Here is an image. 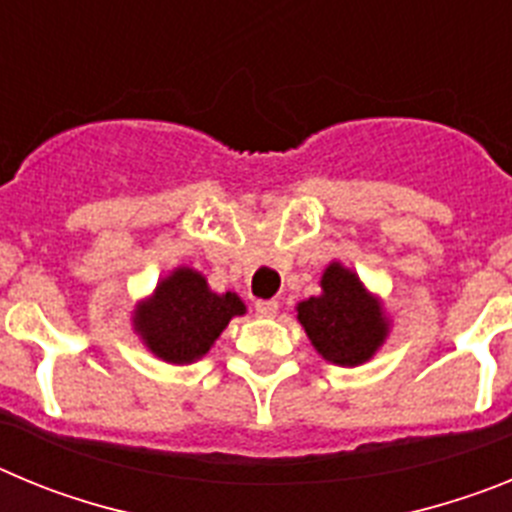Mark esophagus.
<instances>
[{"label": "esophagus", "instance_id": "esophagus-1", "mask_svg": "<svg viewBox=\"0 0 512 512\" xmlns=\"http://www.w3.org/2000/svg\"><path fill=\"white\" fill-rule=\"evenodd\" d=\"M277 310H279L277 300H256V315H259V318H274Z\"/></svg>", "mask_w": 512, "mask_h": 512}]
</instances>
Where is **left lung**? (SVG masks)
Masks as SVG:
<instances>
[{"label":"left lung","mask_w":512,"mask_h":512,"mask_svg":"<svg viewBox=\"0 0 512 512\" xmlns=\"http://www.w3.org/2000/svg\"><path fill=\"white\" fill-rule=\"evenodd\" d=\"M320 287L323 295L297 305V320L315 351L338 366H359L372 359L390 333L382 302L338 261L323 271Z\"/></svg>","instance_id":"obj_1"}]
</instances>
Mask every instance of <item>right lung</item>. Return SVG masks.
Wrapping results in <instances>:
<instances>
[{
    "instance_id": "add662e5",
    "label": "right lung",
    "mask_w": 512,
    "mask_h": 512,
    "mask_svg": "<svg viewBox=\"0 0 512 512\" xmlns=\"http://www.w3.org/2000/svg\"><path fill=\"white\" fill-rule=\"evenodd\" d=\"M243 312L246 305L235 292L217 295L200 271L179 266L156 284L148 300L135 305L133 328L161 361L192 364L210 351L225 325Z\"/></svg>"
}]
</instances>
